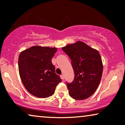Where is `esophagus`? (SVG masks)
Instances as JSON below:
<instances>
[{
	"label": "esophagus",
	"mask_w": 125,
	"mask_h": 125,
	"mask_svg": "<svg viewBox=\"0 0 125 125\" xmlns=\"http://www.w3.org/2000/svg\"><path fill=\"white\" fill-rule=\"evenodd\" d=\"M61 78L62 80H63L64 79V75H63V74H62V75H61Z\"/></svg>",
	"instance_id": "esophagus-1"
}]
</instances>
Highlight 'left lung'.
Returning a JSON list of instances; mask_svg holds the SVG:
<instances>
[{"label": "left lung", "instance_id": "1", "mask_svg": "<svg viewBox=\"0 0 125 125\" xmlns=\"http://www.w3.org/2000/svg\"><path fill=\"white\" fill-rule=\"evenodd\" d=\"M72 61L74 79L66 82L69 94L76 100H84L91 96L100 83L103 63L97 50L82 42L69 44L62 48Z\"/></svg>", "mask_w": 125, "mask_h": 125}]
</instances>
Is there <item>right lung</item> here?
Here are the masks:
<instances>
[{
  "instance_id": "1",
  "label": "right lung",
  "mask_w": 125,
  "mask_h": 125,
  "mask_svg": "<svg viewBox=\"0 0 125 125\" xmlns=\"http://www.w3.org/2000/svg\"><path fill=\"white\" fill-rule=\"evenodd\" d=\"M57 48L33 46L21 52L18 58L19 73L23 85L30 94L39 98L53 95L62 81L55 73L52 58Z\"/></svg>"
}]
</instances>
